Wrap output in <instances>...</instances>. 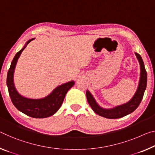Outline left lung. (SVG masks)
Returning <instances> with one entry per match:
<instances>
[{"mask_svg": "<svg viewBox=\"0 0 155 155\" xmlns=\"http://www.w3.org/2000/svg\"><path fill=\"white\" fill-rule=\"evenodd\" d=\"M137 58L138 59L140 65V77L137 89L133 97L128 102L122 105H117L112 108H104L98 104L93 95L89 90L86 91V97L88 104L90 105L95 113L99 116L107 118V119H119L130 114L136 110L143 99L144 92L147 85V72L145 69L144 63L141 56L138 53L134 52Z\"/></svg>", "mask_w": 155, "mask_h": 155, "instance_id": "left-lung-1", "label": "left lung"}]
</instances>
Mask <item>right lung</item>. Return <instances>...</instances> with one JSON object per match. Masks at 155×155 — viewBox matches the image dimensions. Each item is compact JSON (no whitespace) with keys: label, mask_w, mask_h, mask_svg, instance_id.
Wrapping results in <instances>:
<instances>
[{"label":"right lung","mask_w":155,"mask_h":155,"mask_svg":"<svg viewBox=\"0 0 155 155\" xmlns=\"http://www.w3.org/2000/svg\"><path fill=\"white\" fill-rule=\"evenodd\" d=\"M34 39L35 38H31L27 41L23 48L14 56L7 72V85L12 104L19 111L29 117L41 119L50 117L59 110L65 99V94L75 83L74 81H71L58 85L52 90L50 94L41 99H30L21 95L18 92L14 82V74L17 61L28 44Z\"/></svg>","instance_id":"right-lung-1"}]
</instances>
